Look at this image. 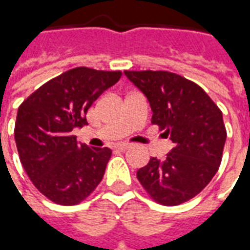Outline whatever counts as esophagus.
I'll use <instances>...</instances> for the list:
<instances>
[{"instance_id": "1", "label": "esophagus", "mask_w": 250, "mask_h": 250, "mask_svg": "<svg viewBox=\"0 0 250 250\" xmlns=\"http://www.w3.org/2000/svg\"><path fill=\"white\" fill-rule=\"evenodd\" d=\"M131 147V145H127V143H119V145H116V150H119V151H125V150H128Z\"/></svg>"}]
</instances>
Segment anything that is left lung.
<instances>
[{"instance_id": "obj_1", "label": "left lung", "mask_w": 250, "mask_h": 250, "mask_svg": "<svg viewBox=\"0 0 250 250\" xmlns=\"http://www.w3.org/2000/svg\"><path fill=\"white\" fill-rule=\"evenodd\" d=\"M148 100L151 123L174 143L163 161L151 158L136 177L157 202L179 205L195 197L220 167L226 141L222 112L202 88L166 71H125Z\"/></svg>"}]
</instances>
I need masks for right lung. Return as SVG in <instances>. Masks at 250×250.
Segmentation results:
<instances>
[{"instance_id":"right-lung-1","label":"right lung","mask_w":250,"mask_h":250,"mask_svg":"<svg viewBox=\"0 0 250 250\" xmlns=\"http://www.w3.org/2000/svg\"><path fill=\"white\" fill-rule=\"evenodd\" d=\"M120 76L119 71L73 68L19 107L14 139L20 159L37 190L53 202L79 204L103 179L111 150L76 142L72 130L88 125V108Z\"/></svg>"}]
</instances>
